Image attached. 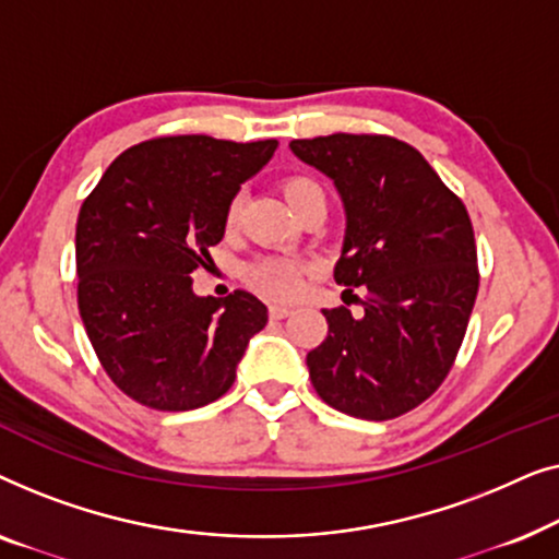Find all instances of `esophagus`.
Here are the masks:
<instances>
[{"label": "esophagus", "instance_id": "esophagus-1", "mask_svg": "<svg viewBox=\"0 0 559 559\" xmlns=\"http://www.w3.org/2000/svg\"><path fill=\"white\" fill-rule=\"evenodd\" d=\"M289 312H293V308H287V305H270V318H274V320L287 318Z\"/></svg>", "mask_w": 559, "mask_h": 559}]
</instances>
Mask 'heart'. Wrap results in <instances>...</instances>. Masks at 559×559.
<instances>
[{"mask_svg":"<svg viewBox=\"0 0 559 559\" xmlns=\"http://www.w3.org/2000/svg\"><path fill=\"white\" fill-rule=\"evenodd\" d=\"M282 193H285V201L295 213L310 198L323 195L316 182L310 178H302V175H295V178H287L282 182ZM234 218L236 203H231V209H228V224H234ZM247 280L262 295L274 297V300H287V297L297 295V289L302 285V264L285 257H264L249 266Z\"/></svg>","mask_w":559,"mask_h":559,"instance_id":"obj_1","label":"heart"}]
</instances>
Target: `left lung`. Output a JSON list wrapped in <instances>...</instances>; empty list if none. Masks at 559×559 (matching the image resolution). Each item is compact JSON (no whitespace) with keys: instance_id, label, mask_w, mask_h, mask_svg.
Segmentation results:
<instances>
[{"instance_id":"8db88e82","label":"left lung","mask_w":559,"mask_h":559,"mask_svg":"<svg viewBox=\"0 0 559 559\" xmlns=\"http://www.w3.org/2000/svg\"><path fill=\"white\" fill-rule=\"evenodd\" d=\"M289 150L338 190L346 234L333 277L366 289L364 316L323 310L328 335L308 354L312 386L343 415L400 417L442 384L468 328L478 293L468 211L394 136L331 134Z\"/></svg>"}]
</instances>
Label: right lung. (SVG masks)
Here are the masks:
<instances>
[{
	"label": "right lung",
	"instance_id": "obj_1",
	"mask_svg": "<svg viewBox=\"0 0 559 559\" xmlns=\"http://www.w3.org/2000/svg\"><path fill=\"white\" fill-rule=\"evenodd\" d=\"M277 140L159 136L114 159L75 224L79 310L104 371L144 407L186 412L231 389L266 305L243 289L193 293V274L224 239L241 182Z\"/></svg>",
	"mask_w": 559,
	"mask_h": 559
}]
</instances>
